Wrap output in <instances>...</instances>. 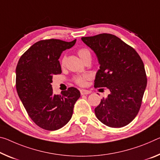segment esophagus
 Returning <instances> with one entry per match:
<instances>
[{
  "mask_svg": "<svg viewBox=\"0 0 160 160\" xmlns=\"http://www.w3.org/2000/svg\"><path fill=\"white\" fill-rule=\"evenodd\" d=\"M91 92L89 90H80V94L82 95H88V94H90Z\"/></svg>",
  "mask_w": 160,
  "mask_h": 160,
  "instance_id": "34e87169",
  "label": "esophagus"
}]
</instances>
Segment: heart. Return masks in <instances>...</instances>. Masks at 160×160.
Wrapping results in <instances>:
<instances>
[{"mask_svg": "<svg viewBox=\"0 0 160 160\" xmlns=\"http://www.w3.org/2000/svg\"><path fill=\"white\" fill-rule=\"evenodd\" d=\"M78 54L79 55V57L82 59L83 61L86 59V58L91 57V54L90 50L87 49V48H80L78 50ZM65 57L64 56L62 59H61V62H60V64H61L62 66L65 65ZM90 80V76L87 75V74H84V75H77L73 78V81L75 83L76 85H79V86H85L87 85L88 81Z\"/></svg>", "mask_w": 160, "mask_h": 160, "instance_id": "1", "label": "heart"}]
</instances>
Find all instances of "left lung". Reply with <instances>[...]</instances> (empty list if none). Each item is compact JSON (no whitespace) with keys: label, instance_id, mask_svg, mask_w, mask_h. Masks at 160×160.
Returning <instances> with one entry per match:
<instances>
[{"label":"left lung","instance_id":"8db88e82","mask_svg":"<svg viewBox=\"0 0 160 160\" xmlns=\"http://www.w3.org/2000/svg\"><path fill=\"white\" fill-rule=\"evenodd\" d=\"M82 40L95 52L100 65L95 88L110 91L95 108L96 117L110 128L126 126L138 114L147 86L142 60L132 47L112 34L82 37Z\"/></svg>","mask_w":160,"mask_h":160}]
</instances>
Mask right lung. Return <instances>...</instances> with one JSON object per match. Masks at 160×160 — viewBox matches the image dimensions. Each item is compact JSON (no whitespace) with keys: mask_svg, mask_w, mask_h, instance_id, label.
<instances>
[{"mask_svg":"<svg viewBox=\"0 0 160 160\" xmlns=\"http://www.w3.org/2000/svg\"><path fill=\"white\" fill-rule=\"evenodd\" d=\"M71 42L58 39L35 42L21 55L16 67L18 95L35 124L43 130H57L72 118L73 108L80 92L71 87L53 94V75L62 72L58 59L62 51L72 48Z\"/></svg>","mask_w":160,"mask_h":160,"instance_id":"right-lung-1","label":"right lung"}]
</instances>
